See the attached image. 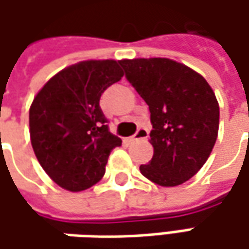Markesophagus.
Instances as JSON below:
<instances>
[{
  "label": "esophagus",
  "instance_id": "34e87169",
  "mask_svg": "<svg viewBox=\"0 0 249 249\" xmlns=\"http://www.w3.org/2000/svg\"><path fill=\"white\" fill-rule=\"evenodd\" d=\"M148 133L149 131L147 127H144V126H142V127H139V130L136 131V134H134V136H131V137H129L127 141L131 142V141H136V140L147 139V137H148Z\"/></svg>",
  "mask_w": 249,
  "mask_h": 249
}]
</instances>
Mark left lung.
Wrapping results in <instances>:
<instances>
[{
    "instance_id": "8db88e82",
    "label": "left lung",
    "mask_w": 249,
    "mask_h": 249,
    "mask_svg": "<svg viewBox=\"0 0 249 249\" xmlns=\"http://www.w3.org/2000/svg\"><path fill=\"white\" fill-rule=\"evenodd\" d=\"M119 63L151 112L154 157L140 172L163 187L190 180L204 166L217 139L219 104L213 90L199 73L167 58Z\"/></svg>"
}]
</instances>
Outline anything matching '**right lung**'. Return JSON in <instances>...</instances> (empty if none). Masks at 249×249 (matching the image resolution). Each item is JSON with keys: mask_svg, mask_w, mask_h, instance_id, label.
Masks as SVG:
<instances>
[{"mask_svg": "<svg viewBox=\"0 0 249 249\" xmlns=\"http://www.w3.org/2000/svg\"><path fill=\"white\" fill-rule=\"evenodd\" d=\"M122 77L116 61H84L56 73L34 97L32 147L45 173L65 190L98 183L110 151L122 145L100 107L102 92Z\"/></svg>", "mask_w": 249, "mask_h": 249, "instance_id": "obj_1", "label": "right lung"}]
</instances>
